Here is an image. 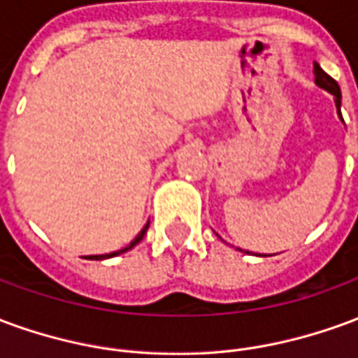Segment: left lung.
Segmentation results:
<instances>
[{
  "mask_svg": "<svg viewBox=\"0 0 358 358\" xmlns=\"http://www.w3.org/2000/svg\"><path fill=\"white\" fill-rule=\"evenodd\" d=\"M315 84L318 86V88L330 92V94L336 97V107H338V113H339V109H341V90H339L338 82L334 80L330 74L324 73L318 63H315ZM339 115H341V113H339Z\"/></svg>",
  "mask_w": 358,
  "mask_h": 358,
  "instance_id": "8db88e82",
  "label": "left lung"
}]
</instances>
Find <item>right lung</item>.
Wrapping results in <instances>:
<instances>
[{
	"label": "right lung",
	"mask_w": 358,
	"mask_h": 358,
	"mask_svg": "<svg viewBox=\"0 0 358 358\" xmlns=\"http://www.w3.org/2000/svg\"><path fill=\"white\" fill-rule=\"evenodd\" d=\"M148 228H149V222L143 226V228H141V232L138 234V236H136V238H134V240L130 241L126 248L118 249V251H113V253H107V255H88L86 259H90V261H103V259H110V257H117V255H120V253H126V251H130L132 248H136V245H138V243L143 240V236H145V232H148Z\"/></svg>",
	"instance_id": "1"
}]
</instances>
